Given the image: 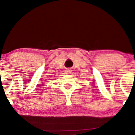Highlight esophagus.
<instances>
[{"mask_svg":"<svg viewBox=\"0 0 135 135\" xmlns=\"http://www.w3.org/2000/svg\"><path fill=\"white\" fill-rule=\"evenodd\" d=\"M71 72H72V70H71L70 69H67L65 70V74H70Z\"/></svg>","mask_w":135,"mask_h":135,"instance_id":"obj_1","label":"esophagus"}]
</instances>
